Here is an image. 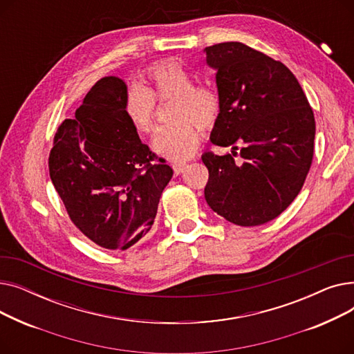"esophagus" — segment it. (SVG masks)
Returning <instances> with one entry per match:
<instances>
[{
    "instance_id": "esophagus-1",
    "label": "esophagus",
    "mask_w": 354,
    "mask_h": 354,
    "mask_svg": "<svg viewBox=\"0 0 354 354\" xmlns=\"http://www.w3.org/2000/svg\"><path fill=\"white\" fill-rule=\"evenodd\" d=\"M187 166H188V163H185V162H174L172 163V169H174L175 175H179V174H182L185 171V167H187Z\"/></svg>"
}]
</instances>
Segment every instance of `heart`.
<instances>
[{
    "label": "heart",
    "mask_w": 354,
    "mask_h": 354,
    "mask_svg": "<svg viewBox=\"0 0 354 354\" xmlns=\"http://www.w3.org/2000/svg\"><path fill=\"white\" fill-rule=\"evenodd\" d=\"M174 99L171 119L153 142L155 152L169 160L192 158L201 145V128L212 127L219 116L221 99L215 88L195 84L191 73L176 62H160L149 67L143 87L130 88L123 109L124 115L140 136L155 130V102Z\"/></svg>",
    "instance_id": "1"
}]
</instances>
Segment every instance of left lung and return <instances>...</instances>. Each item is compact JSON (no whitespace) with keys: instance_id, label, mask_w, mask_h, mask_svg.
<instances>
[{"instance_id":"left-lung-1","label":"left lung","mask_w":354,"mask_h":354,"mask_svg":"<svg viewBox=\"0 0 354 354\" xmlns=\"http://www.w3.org/2000/svg\"><path fill=\"white\" fill-rule=\"evenodd\" d=\"M216 70L219 116L211 133L218 146L243 143L232 155H202L209 172L205 199L239 227L263 225L287 209L301 191L314 153L315 122L294 74L243 43L203 50Z\"/></svg>"}]
</instances>
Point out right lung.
Segmentation results:
<instances>
[{"mask_svg": "<svg viewBox=\"0 0 354 354\" xmlns=\"http://www.w3.org/2000/svg\"><path fill=\"white\" fill-rule=\"evenodd\" d=\"M126 96L122 79H100L76 118L59 126L48 158L51 182L73 224L111 251L130 248L151 231L174 175L129 123Z\"/></svg>", "mask_w": 354, "mask_h": 354, "instance_id": "add662e5", "label": "right lung"}]
</instances>
